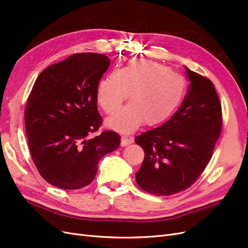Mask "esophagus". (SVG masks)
Instances as JSON below:
<instances>
[{
	"instance_id": "obj_1",
	"label": "esophagus",
	"mask_w": 248,
	"mask_h": 248,
	"mask_svg": "<svg viewBox=\"0 0 248 248\" xmlns=\"http://www.w3.org/2000/svg\"><path fill=\"white\" fill-rule=\"evenodd\" d=\"M132 141H133L132 138H128V137H126V136H122L121 137V146L122 147L130 145Z\"/></svg>"
}]
</instances>
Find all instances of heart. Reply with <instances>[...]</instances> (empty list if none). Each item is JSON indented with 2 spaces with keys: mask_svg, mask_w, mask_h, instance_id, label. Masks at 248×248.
I'll return each instance as SVG.
<instances>
[{
  "mask_svg": "<svg viewBox=\"0 0 248 248\" xmlns=\"http://www.w3.org/2000/svg\"><path fill=\"white\" fill-rule=\"evenodd\" d=\"M131 102L107 120L110 128L132 132L145 122L162 124L174 115L186 94V81L162 64L140 60L103 77L97 85V102L108 115L128 98Z\"/></svg>",
  "mask_w": 248,
  "mask_h": 248,
  "instance_id": "b5f03b06",
  "label": "heart"
}]
</instances>
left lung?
<instances>
[{
    "label": "left lung",
    "instance_id": "obj_1",
    "mask_svg": "<svg viewBox=\"0 0 248 248\" xmlns=\"http://www.w3.org/2000/svg\"><path fill=\"white\" fill-rule=\"evenodd\" d=\"M186 74L190 84L181 107L166 123L136 138L145 151L137 183L157 197L189 188L208 166L221 132L213 82L187 67Z\"/></svg>",
    "mask_w": 248,
    "mask_h": 248
}]
</instances>
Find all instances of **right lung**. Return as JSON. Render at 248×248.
<instances>
[{
    "mask_svg": "<svg viewBox=\"0 0 248 248\" xmlns=\"http://www.w3.org/2000/svg\"><path fill=\"white\" fill-rule=\"evenodd\" d=\"M102 54H74L37 78L25 109L28 146L36 169L49 184L79 189L91 183L98 162L120 146L119 134L98 131L97 85L109 66Z\"/></svg>",
    "mask_w": 248,
    "mask_h": 248,
    "instance_id": "right-lung-1",
    "label": "right lung"
}]
</instances>
